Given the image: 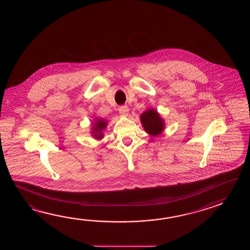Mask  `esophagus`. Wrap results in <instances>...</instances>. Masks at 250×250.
Masks as SVG:
<instances>
[{
	"instance_id": "1",
	"label": "esophagus",
	"mask_w": 250,
	"mask_h": 250,
	"mask_svg": "<svg viewBox=\"0 0 250 250\" xmlns=\"http://www.w3.org/2000/svg\"><path fill=\"white\" fill-rule=\"evenodd\" d=\"M119 112L123 116H127V113H128V107L126 106V105H123V106L120 107L119 108Z\"/></svg>"
}]
</instances>
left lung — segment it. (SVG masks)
<instances>
[{"mask_svg": "<svg viewBox=\"0 0 250 250\" xmlns=\"http://www.w3.org/2000/svg\"><path fill=\"white\" fill-rule=\"evenodd\" d=\"M140 120L145 130L152 136H157L164 130L165 123L157 112L153 109L143 112Z\"/></svg>", "mask_w": 250, "mask_h": 250, "instance_id": "1", "label": "left lung"}]
</instances>
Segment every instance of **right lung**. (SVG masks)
<instances>
[{
	"label": "right lung",
	"mask_w": 250,
	"mask_h": 250,
	"mask_svg": "<svg viewBox=\"0 0 250 250\" xmlns=\"http://www.w3.org/2000/svg\"><path fill=\"white\" fill-rule=\"evenodd\" d=\"M105 126H106V122H105V121H104V120H98V121H96L95 127H94V131H93L96 138H99V139H100V138H102V136H103L102 130L105 127Z\"/></svg>",
	"instance_id": "add662e5"
}]
</instances>
